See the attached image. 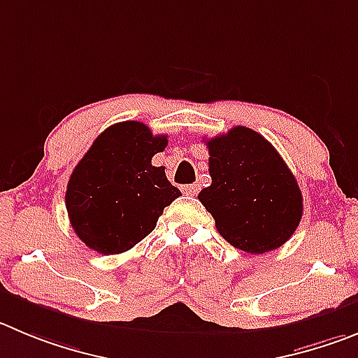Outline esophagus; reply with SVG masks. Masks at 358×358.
I'll list each match as a JSON object with an SVG mask.
<instances>
[{
  "mask_svg": "<svg viewBox=\"0 0 358 358\" xmlns=\"http://www.w3.org/2000/svg\"><path fill=\"white\" fill-rule=\"evenodd\" d=\"M183 192L189 196H196L199 192V185L198 183H192V185H185L183 187Z\"/></svg>",
  "mask_w": 358,
  "mask_h": 358,
  "instance_id": "obj_1",
  "label": "esophagus"
}]
</instances>
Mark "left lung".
Segmentation results:
<instances>
[{
    "label": "left lung",
    "instance_id": "8db88e82",
    "mask_svg": "<svg viewBox=\"0 0 358 358\" xmlns=\"http://www.w3.org/2000/svg\"><path fill=\"white\" fill-rule=\"evenodd\" d=\"M206 146L212 185L198 199L222 238L249 255L288 242L302 219V192L277 150L262 134L240 125Z\"/></svg>",
    "mask_w": 358,
    "mask_h": 358
}]
</instances>
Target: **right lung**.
I'll use <instances>...</instances> for the list:
<instances>
[{"label":"right lung","mask_w":358,"mask_h":358,"mask_svg":"<svg viewBox=\"0 0 358 358\" xmlns=\"http://www.w3.org/2000/svg\"><path fill=\"white\" fill-rule=\"evenodd\" d=\"M168 136L141 122L115 123L95 139L66 185L73 231L100 255H120L155 229L164 208L182 196L152 157Z\"/></svg>","instance_id":"obj_1"}]
</instances>
